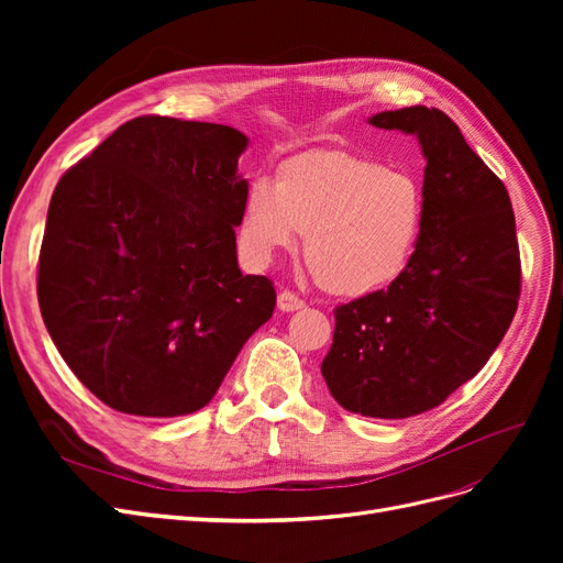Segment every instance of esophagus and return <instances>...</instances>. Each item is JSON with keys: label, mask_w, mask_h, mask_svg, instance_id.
<instances>
[{"label": "esophagus", "mask_w": 563, "mask_h": 563, "mask_svg": "<svg viewBox=\"0 0 563 563\" xmlns=\"http://www.w3.org/2000/svg\"><path fill=\"white\" fill-rule=\"evenodd\" d=\"M277 308L282 312H296V310L305 308V300L298 298L294 291H288V288H284V291H279V296H277Z\"/></svg>", "instance_id": "34e87169"}]
</instances>
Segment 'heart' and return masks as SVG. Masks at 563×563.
<instances>
[{
  "label": "heart",
  "mask_w": 563,
  "mask_h": 563,
  "mask_svg": "<svg viewBox=\"0 0 563 563\" xmlns=\"http://www.w3.org/2000/svg\"><path fill=\"white\" fill-rule=\"evenodd\" d=\"M422 220L424 192L408 168L350 150H308L279 166L277 183H249L240 244L263 265L305 234V265L323 291L366 296L411 263Z\"/></svg>",
  "instance_id": "obj_1"
}]
</instances>
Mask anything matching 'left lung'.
I'll return each mask as SVG.
<instances>
[{"label":"left lung","mask_w":563,"mask_h":563,"mask_svg":"<svg viewBox=\"0 0 563 563\" xmlns=\"http://www.w3.org/2000/svg\"><path fill=\"white\" fill-rule=\"evenodd\" d=\"M368 122L418 135L428 159L422 232L395 282L333 310L321 373L347 411L399 420L446 401L484 368L515 319L521 261L505 185L449 114L413 106Z\"/></svg>","instance_id":"left-lung-1"}]
</instances>
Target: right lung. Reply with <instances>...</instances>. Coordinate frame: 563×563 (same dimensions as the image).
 <instances>
[{
  "label": "right lung",
  "mask_w": 563,
  "mask_h": 563,
  "mask_svg": "<svg viewBox=\"0 0 563 563\" xmlns=\"http://www.w3.org/2000/svg\"><path fill=\"white\" fill-rule=\"evenodd\" d=\"M246 143L223 124L135 117L56 185L42 319L65 364L119 413L199 411L275 312L272 282L236 265Z\"/></svg>",
  "instance_id": "obj_1"
}]
</instances>
